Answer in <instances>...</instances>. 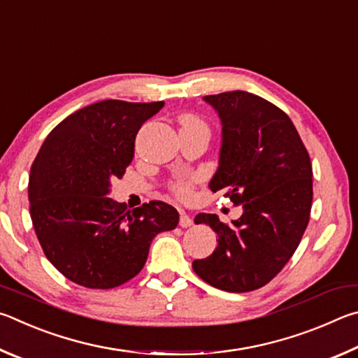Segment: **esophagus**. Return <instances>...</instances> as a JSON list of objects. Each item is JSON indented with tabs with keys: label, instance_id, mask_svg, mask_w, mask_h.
<instances>
[{
	"label": "esophagus",
	"instance_id": "34e87169",
	"mask_svg": "<svg viewBox=\"0 0 358 358\" xmlns=\"http://www.w3.org/2000/svg\"><path fill=\"white\" fill-rule=\"evenodd\" d=\"M193 224L192 217H189L185 214V212H180V217H179V227L180 228H189Z\"/></svg>",
	"mask_w": 358,
	"mask_h": 358
}]
</instances>
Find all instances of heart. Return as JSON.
<instances>
[{
    "label": "heart",
    "instance_id": "obj_1",
    "mask_svg": "<svg viewBox=\"0 0 358 358\" xmlns=\"http://www.w3.org/2000/svg\"><path fill=\"white\" fill-rule=\"evenodd\" d=\"M180 122H182V127H185V125H204L201 121H199L198 117L190 116V115L184 116L182 119H180ZM193 184H195V179H193V178H190V179H180V180H178V182L173 185V192L176 193V196L185 199V198H189L192 195Z\"/></svg>",
    "mask_w": 358,
    "mask_h": 358
}]
</instances>
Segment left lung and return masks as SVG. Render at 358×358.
<instances>
[{
  "mask_svg": "<svg viewBox=\"0 0 358 358\" xmlns=\"http://www.w3.org/2000/svg\"><path fill=\"white\" fill-rule=\"evenodd\" d=\"M203 99L222 122L218 168L209 189L242 204L243 214L231 227L215 214L195 217L196 224L215 231L218 245L192 267L222 291H255L291 259L308 224L310 155L289 116L266 99L247 91Z\"/></svg>",
  "mask_w": 358,
  "mask_h": 358,
  "instance_id": "1",
  "label": "left lung"
}]
</instances>
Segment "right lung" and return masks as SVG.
I'll return each instance as SVG.
<instances>
[{
  "label": "right lung",
  "mask_w": 358,
  "mask_h": 358,
  "mask_svg": "<svg viewBox=\"0 0 358 358\" xmlns=\"http://www.w3.org/2000/svg\"><path fill=\"white\" fill-rule=\"evenodd\" d=\"M163 102L102 100L50 131L29 173V212L47 259L73 283L111 289L134 278L162 231L179 223L173 206L150 201L127 210L110 198L135 154L141 125Z\"/></svg>",
  "instance_id": "right-lung-1"
}]
</instances>
